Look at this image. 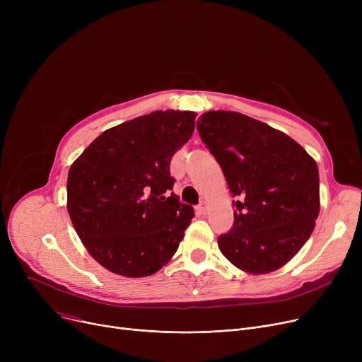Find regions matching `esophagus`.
<instances>
[{"label":"esophagus","instance_id":"1","mask_svg":"<svg viewBox=\"0 0 362 362\" xmlns=\"http://www.w3.org/2000/svg\"><path fill=\"white\" fill-rule=\"evenodd\" d=\"M197 211H198V214H201V216H204V214L206 213V205H205V202H202V204H199V205H198Z\"/></svg>","mask_w":362,"mask_h":362}]
</instances>
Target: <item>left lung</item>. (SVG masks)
<instances>
[{"label":"left lung","mask_w":362,"mask_h":362,"mask_svg":"<svg viewBox=\"0 0 362 362\" xmlns=\"http://www.w3.org/2000/svg\"><path fill=\"white\" fill-rule=\"evenodd\" d=\"M197 127L239 197L232 230L218 238L221 254L250 274L281 269L315 227V160L286 133L236 111L204 112Z\"/></svg>","instance_id":"obj_1"}]
</instances>
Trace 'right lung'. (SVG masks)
<instances>
[{
  "instance_id": "add662e5",
  "label": "right lung",
  "mask_w": 362,
  "mask_h": 362,
  "mask_svg": "<svg viewBox=\"0 0 362 362\" xmlns=\"http://www.w3.org/2000/svg\"><path fill=\"white\" fill-rule=\"evenodd\" d=\"M195 117L179 110L145 114L103 132L71 164L70 220L108 272L146 277L176 254L195 214L170 194V163L191 139Z\"/></svg>"
}]
</instances>
